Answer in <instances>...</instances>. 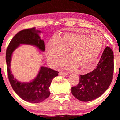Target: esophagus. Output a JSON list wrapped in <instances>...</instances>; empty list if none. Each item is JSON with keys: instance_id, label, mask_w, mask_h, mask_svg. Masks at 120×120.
Returning <instances> with one entry per match:
<instances>
[{"instance_id": "esophagus-1", "label": "esophagus", "mask_w": 120, "mask_h": 120, "mask_svg": "<svg viewBox=\"0 0 120 120\" xmlns=\"http://www.w3.org/2000/svg\"><path fill=\"white\" fill-rule=\"evenodd\" d=\"M59 74L60 75H67L68 74V73H67V72H62V71H60V73H59Z\"/></svg>"}]
</instances>
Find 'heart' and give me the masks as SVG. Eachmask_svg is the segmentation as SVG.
Returning a JSON list of instances; mask_svg holds the SVG:
<instances>
[{
  "label": "heart",
  "mask_w": 120,
  "mask_h": 120,
  "mask_svg": "<svg viewBox=\"0 0 120 120\" xmlns=\"http://www.w3.org/2000/svg\"><path fill=\"white\" fill-rule=\"evenodd\" d=\"M103 47V39L98 34L87 35L70 33L49 42L46 51L52 66H57L68 52L69 58L63 64L65 68L74 69L77 67L80 71H88L93 68Z\"/></svg>",
  "instance_id": "heart-1"
}]
</instances>
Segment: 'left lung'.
I'll list each match as a JSON object with an SVG mask.
<instances>
[{"label":"left lung","mask_w":120,"mask_h":120,"mask_svg":"<svg viewBox=\"0 0 120 120\" xmlns=\"http://www.w3.org/2000/svg\"><path fill=\"white\" fill-rule=\"evenodd\" d=\"M114 73V53L106 47L97 68L91 73L81 75L79 82L71 87V93L82 101H89L102 95L112 80Z\"/></svg>","instance_id":"1"}]
</instances>
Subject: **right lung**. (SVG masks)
<instances>
[{
  "label": "right lung",
  "instance_id": "obj_1",
  "mask_svg": "<svg viewBox=\"0 0 120 120\" xmlns=\"http://www.w3.org/2000/svg\"><path fill=\"white\" fill-rule=\"evenodd\" d=\"M40 31L35 28L24 29L19 32L9 43L6 52V62L8 78L13 90L18 96L24 101L30 103L41 102L50 94L51 83L58 72L45 67H41L36 78L29 82H21L14 78L10 69L11 57L15 50L20 44L34 46L40 51H45V44L40 39Z\"/></svg>",
  "mask_w": 120,
  "mask_h": 120
}]
</instances>
